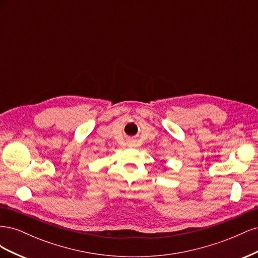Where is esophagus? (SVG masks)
I'll use <instances>...</instances> for the list:
<instances>
[{"instance_id":"obj_1","label":"esophagus","mask_w":258,"mask_h":258,"mask_svg":"<svg viewBox=\"0 0 258 258\" xmlns=\"http://www.w3.org/2000/svg\"><path fill=\"white\" fill-rule=\"evenodd\" d=\"M136 142H137V141H136L135 139H129L128 141H127V144L131 146V145H135V144H136Z\"/></svg>"}]
</instances>
